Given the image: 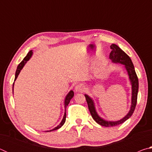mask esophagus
Segmentation results:
<instances>
[{
	"mask_svg": "<svg viewBox=\"0 0 152 152\" xmlns=\"http://www.w3.org/2000/svg\"><path fill=\"white\" fill-rule=\"evenodd\" d=\"M86 89V86L83 84H77L75 86V91L76 92H84Z\"/></svg>",
	"mask_w": 152,
	"mask_h": 152,
	"instance_id": "obj_1",
	"label": "esophagus"
}]
</instances>
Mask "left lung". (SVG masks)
Wrapping results in <instances>:
<instances>
[{"label":"left lung","mask_w":152,"mask_h":152,"mask_svg":"<svg viewBox=\"0 0 152 152\" xmlns=\"http://www.w3.org/2000/svg\"><path fill=\"white\" fill-rule=\"evenodd\" d=\"M110 49H111V52L110 53V59H111L113 62L115 63H121L124 64L125 66V68L127 70L129 79L132 84V107L131 109L129 112L128 114L126 116L123 118L122 119L118 121L112 122V121H107L102 119V118L100 117L95 110L94 102L90 98L88 95L85 94V96L87 104H88V109L90 113L92 115V118L99 125L104 127H113V126L119 125L124 123L125 121H127L133 115L134 112L136 104H137V93H138V88H139V81L137 74L135 71L134 66H133V62L131 58H129L127 53L124 52L119 46L112 44L110 45Z\"/></svg>","instance_id":"1"}]
</instances>
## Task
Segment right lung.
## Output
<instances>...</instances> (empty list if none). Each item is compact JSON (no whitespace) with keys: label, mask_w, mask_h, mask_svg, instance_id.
<instances>
[{"label":"right lung","mask_w":152,"mask_h":152,"mask_svg":"<svg viewBox=\"0 0 152 152\" xmlns=\"http://www.w3.org/2000/svg\"><path fill=\"white\" fill-rule=\"evenodd\" d=\"M31 55H32V51H30L29 52L27 53V55L25 56V58L23 59V60L21 62H20L19 64V66H17V70H16V73H15V80L17 79V76H18V75H19V74L20 72V71L21 70V69L23 68V67L24 66L25 64L27 62V61H28V60H29V58H31ZM13 85H14V83H13ZM12 87H13V86H12ZM73 96H74V92H73V91H71L70 92H69V93L68 94V95H67L66 97V99H65V109H66V108L67 107V106H68V105L69 102H70V100L72 99V98ZM66 113L65 111V113H64V118H63L62 121H61V122L60 123V124L58 126H57V127H55L54 129H53L52 130L48 131V132H51V131H54V130L58 129H59V128H60L61 126H62L64 124V123H65V121H66Z\"/></svg>","instance_id":"1"}]
</instances>
